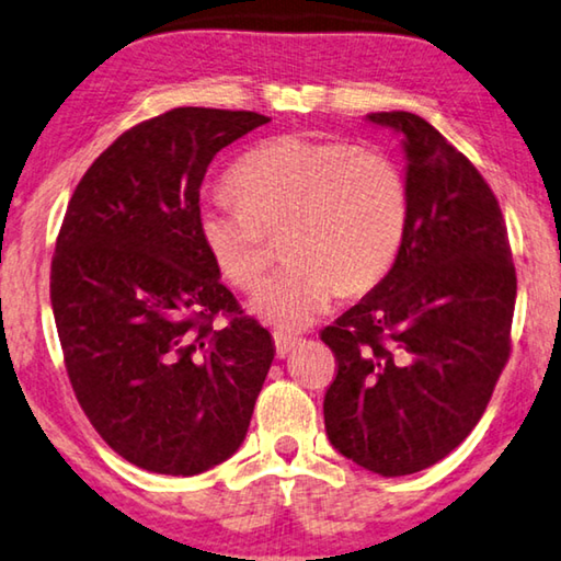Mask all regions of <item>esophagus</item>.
I'll return each mask as SVG.
<instances>
[{
  "mask_svg": "<svg viewBox=\"0 0 561 561\" xmlns=\"http://www.w3.org/2000/svg\"><path fill=\"white\" fill-rule=\"evenodd\" d=\"M273 341H275V355H278V357H286L293 351V347L298 345V337L286 335V333H275Z\"/></svg>",
  "mask_w": 561,
  "mask_h": 561,
  "instance_id": "1",
  "label": "esophagus"
}]
</instances>
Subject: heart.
Returning a JSON list of instances; mask_svg holds the SVG:
<instances>
[{"label": "heart", "mask_w": 561, "mask_h": 561, "mask_svg": "<svg viewBox=\"0 0 561 561\" xmlns=\"http://www.w3.org/2000/svg\"><path fill=\"white\" fill-rule=\"evenodd\" d=\"M236 201L198 208V238L218 273L236 288L259 286L268 238L283 236L290 261L255 293L251 310L280 330H302L337 293L378 286L398 261L410 194L392 156L343 139L302 134L253 146L228 171Z\"/></svg>", "instance_id": "b5f03b06"}]
</instances>
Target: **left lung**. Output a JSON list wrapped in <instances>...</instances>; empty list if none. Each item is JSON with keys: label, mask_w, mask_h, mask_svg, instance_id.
Returning <instances> with one entry per match:
<instances>
[{"label": "left lung", "mask_w": 561, "mask_h": 561, "mask_svg": "<svg viewBox=\"0 0 561 561\" xmlns=\"http://www.w3.org/2000/svg\"><path fill=\"white\" fill-rule=\"evenodd\" d=\"M367 122L402 136L408 231L390 273L320 333L337 363L323 415L337 453L400 477L443 460L480 422L510 357L517 275L472 161L422 116Z\"/></svg>", "instance_id": "8db88e82"}]
</instances>
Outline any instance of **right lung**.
Listing matches in <instances>:
<instances>
[{"instance_id":"1","label":"right lung","mask_w":561,"mask_h":561,"mask_svg":"<svg viewBox=\"0 0 561 561\" xmlns=\"http://www.w3.org/2000/svg\"><path fill=\"white\" fill-rule=\"evenodd\" d=\"M268 122L171 108L118 136L69 201L51 259L64 365L96 433L141 470L206 472L251 425L275 345L220 283L196 218L214 156Z\"/></svg>"}]
</instances>
